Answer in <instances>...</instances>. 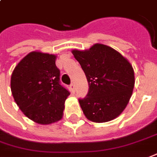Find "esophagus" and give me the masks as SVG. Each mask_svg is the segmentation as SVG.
Segmentation results:
<instances>
[{
    "mask_svg": "<svg viewBox=\"0 0 157 157\" xmlns=\"http://www.w3.org/2000/svg\"><path fill=\"white\" fill-rule=\"evenodd\" d=\"M70 89H71V91H72V92L75 91V90H75V86H74L73 83H71L70 85Z\"/></svg>",
    "mask_w": 157,
    "mask_h": 157,
    "instance_id": "1",
    "label": "esophagus"
}]
</instances>
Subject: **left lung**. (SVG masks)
Returning a JSON list of instances; mask_svg holds the SVG:
<instances>
[{"instance_id":"8db88e82","label":"left lung","mask_w":157,"mask_h":157,"mask_svg":"<svg viewBox=\"0 0 157 157\" xmlns=\"http://www.w3.org/2000/svg\"><path fill=\"white\" fill-rule=\"evenodd\" d=\"M71 52L89 83L87 95L79 100L87 119L105 123L118 117L128 104L134 88V71L128 60L101 44Z\"/></svg>"}]
</instances>
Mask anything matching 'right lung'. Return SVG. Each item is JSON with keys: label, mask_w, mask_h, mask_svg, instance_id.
<instances>
[{"label": "right lung", "mask_w": 157, "mask_h": 157, "mask_svg": "<svg viewBox=\"0 0 157 157\" xmlns=\"http://www.w3.org/2000/svg\"><path fill=\"white\" fill-rule=\"evenodd\" d=\"M57 55L33 51L20 60L10 78L15 103L32 121L47 125L63 118L65 100L70 94L60 85Z\"/></svg>", "instance_id": "1"}]
</instances>
